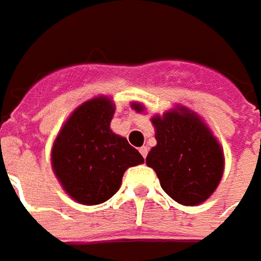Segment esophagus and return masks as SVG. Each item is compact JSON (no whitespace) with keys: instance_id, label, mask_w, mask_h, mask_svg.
I'll use <instances>...</instances> for the list:
<instances>
[{"instance_id":"obj_1","label":"esophagus","mask_w":261,"mask_h":261,"mask_svg":"<svg viewBox=\"0 0 261 261\" xmlns=\"http://www.w3.org/2000/svg\"><path fill=\"white\" fill-rule=\"evenodd\" d=\"M139 152L142 153L143 158H146V155H147V152H149V147H147V146H142V147L139 149Z\"/></svg>"}]
</instances>
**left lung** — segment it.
<instances>
[{
  "label": "left lung",
  "instance_id": "8db88e82",
  "mask_svg": "<svg viewBox=\"0 0 261 261\" xmlns=\"http://www.w3.org/2000/svg\"><path fill=\"white\" fill-rule=\"evenodd\" d=\"M136 112L145 106L133 101ZM156 146L146 156L164 192L176 202L195 207L217 189L224 171V155L219 140L204 119L185 106H176L150 118Z\"/></svg>",
  "mask_w": 261,
  "mask_h": 261
}]
</instances>
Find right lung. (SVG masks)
Listing matches in <instances>:
<instances>
[{
  "instance_id": "1",
  "label": "right lung",
  "mask_w": 261,
  "mask_h": 261,
  "mask_svg": "<svg viewBox=\"0 0 261 261\" xmlns=\"http://www.w3.org/2000/svg\"><path fill=\"white\" fill-rule=\"evenodd\" d=\"M115 103L97 96L80 105L56 136L51 168L63 191L83 205L115 195L125 170L145 160L125 137L111 130Z\"/></svg>"
}]
</instances>
